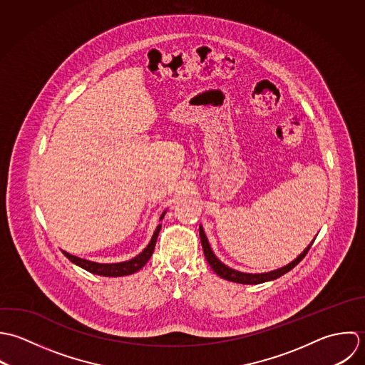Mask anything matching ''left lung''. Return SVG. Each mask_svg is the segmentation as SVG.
I'll use <instances>...</instances> for the list:
<instances>
[{"instance_id":"8db88e82","label":"left lung","mask_w":365,"mask_h":365,"mask_svg":"<svg viewBox=\"0 0 365 365\" xmlns=\"http://www.w3.org/2000/svg\"><path fill=\"white\" fill-rule=\"evenodd\" d=\"M199 232H200V241H202V247H203V252H205V257L209 262V265L212 267V269L219 275L220 278L222 279H227V281H231V282H237V284H245V285H257V284H262V282H268V281H274L282 275H285L287 272H289L291 269H293L307 254V251L310 250L313 241L304 248V251L296 258L293 259L291 264L279 268V269H275V271H271V272H264V274H245V272H240V271H235V269H231L228 268L227 265H224L219 258L215 255V252L212 251V247L207 241V237L203 231V227L200 225L199 227Z\"/></svg>"}]
</instances>
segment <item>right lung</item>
Returning <instances> with one entry per match:
<instances>
[{
    "label": "right lung",
    "instance_id": "right-lung-1",
    "mask_svg": "<svg viewBox=\"0 0 365 365\" xmlns=\"http://www.w3.org/2000/svg\"><path fill=\"white\" fill-rule=\"evenodd\" d=\"M166 212L162 213L160 219H163ZM160 224L156 227L149 244L146 245L145 250L138 254L137 257H134L133 259L130 261H125V262H117V264H98V262H93V261H88V259H83V258H78V257H74L72 254L63 251L65 257L69 258L73 264L78 265L80 268L91 272V274H96V275H101V277H125V275H131L134 272H138L146 262L149 261L152 252H153V248H155V244H156V238L159 235V231H160Z\"/></svg>",
    "mask_w": 365,
    "mask_h": 365
}]
</instances>
